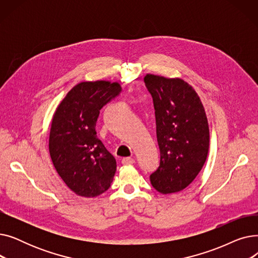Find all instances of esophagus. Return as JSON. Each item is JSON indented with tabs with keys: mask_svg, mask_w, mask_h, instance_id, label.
I'll return each mask as SVG.
<instances>
[{
	"mask_svg": "<svg viewBox=\"0 0 258 258\" xmlns=\"http://www.w3.org/2000/svg\"><path fill=\"white\" fill-rule=\"evenodd\" d=\"M121 163L124 164V165H128V164H133L135 163V160L133 158H130V157H126V158H123L121 160Z\"/></svg>",
	"mask_w": 258,
	"mask_h": 258,
	"instance_id": "34e87169",
	"label": "esophagus"
}]
</instances>
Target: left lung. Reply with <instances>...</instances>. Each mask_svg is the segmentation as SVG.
<instances>
[{
	"label": "left lung",
	"instance_id": "obj_1",
	"mask_svg": "<svg viewBox=\"0 0 258 258\" xmlns=\"http://www.w3.org/2000/svg\"><path fill=\"white\" fill-rule=\"evenodd\" d=\"M156 116L160 165L151 174L157 191L169 195L190 185L205 164L209 126L204 106L194 88L180 78L146 74Z\"/></svg>",
	"mask_w": 258,
	"mask_h": 258
}]
</instances>
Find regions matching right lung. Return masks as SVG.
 <instances>
[{
	"instance_id": "add662e5",
	"label": "right lung",
	"mask_w": 258,
	"mask_h": 258,
	"mask_svg": "<svg viewBox=\"0 0 258 258\" xmlns=\"http://www.w3.org/2000/svg\"><path fill=\"white\" fill-rule=\"evenodd\" d=\"M118 83L84 81L66 95L53 115L49 152L59 177L77 196L98 197L116 172V160L97 138L100 110L120 94Z\"/></svg>"
}]
</instances>
